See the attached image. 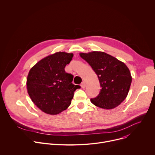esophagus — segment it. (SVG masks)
<instances>
[{"label": "esophagus", "instance_id": "obj_1", "mask_svg": "<svg viewBox=\"0 0 155 155\" xmlns=\"http://www.w3.org/2000/svg\"><path fill=\"white\" fill-rule=\"evenodd\" d=\"M81 86L83 87V88H84L86 87V83L84 81H83L81 83Z\"/></svg>", "mask_w": 155, "mask_h": 155}]
</instances>
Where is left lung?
<instances>
[{
  "label": "left lung",
  "instance_id": "8db88e82",
  "mask_svg": "<svg viewBox=\"0 0 155 155\" xmlns=\"http://www.w3.org/2000/svg\"><path fill=\"white\" fill-rule=\"evenodd\" d=\"M81 58L90 65L97 74L101 90L91 102L99 107L112 109L127 97L132 77L126 64L104 52L80 53Z\"/></svg>",
  "mask_w": 155,
  "mask_h": 155
}]
</instances>
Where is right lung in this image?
I'll list each match as a JSON object with an SVG mask.
<instances>
[{
	"instance_id": "add662e5",
	"label": "right lung",
	"mask_w": 155,
	"mask_h": 155,
	"mask_svg": "<svg viewBox=\"0 0 155 155\" xmlns=\"http://www.w3.org/2000/svg\"><path fill=\"white\" fill-rule=\"evenodd\" d=\"M74 54L58 52L38 61L31 69L27 89L32 102L41 111L57 115L71 105L74 93L80 86L72 83L74 76L64 68Z\"/></svg>"
}]
</instances>
